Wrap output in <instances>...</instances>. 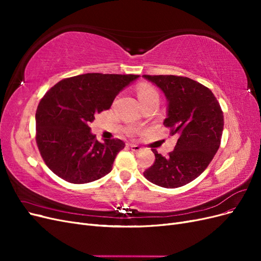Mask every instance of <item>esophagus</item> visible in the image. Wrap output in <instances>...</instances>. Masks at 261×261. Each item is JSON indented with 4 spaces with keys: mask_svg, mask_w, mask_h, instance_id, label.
I'll return each instance as SVG.
<instances>
[{
    "mask_svg": "<svg viewBox=\"0 0 261 261\" xmlns=\"http://www.w3.org/2000/svg\"><path fill=\"white\" fill-rule=\"evenodd\" d=\"M129 147H130V149L133 150V151H139V150L141 149L140 146H138V145H136V144H130Z\"/></svg>",
    "mask_w": 261,
    "mask_h": 261,
    "instance_id": "obj_1",
    "label": "esophagus"
}]
</instances>
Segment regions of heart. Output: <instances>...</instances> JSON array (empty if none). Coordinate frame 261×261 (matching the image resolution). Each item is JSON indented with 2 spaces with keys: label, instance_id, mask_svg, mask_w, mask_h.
I'll return each mask as SVG.
<instances>
[{
  "label": "heart",
  "instance_id": "1",
  "mask_svg": "<svg viewBox=\"0 0 261 261\" xmlns=\"http://www.w3.org/2000/svg\"><path fill=\"white\" fill-rule=\"evenodd\" d=\"M136 92L143 106L149 103V102L159 100V93H158L153 86L149 84H139L136 88Z\"/></svg>",
  "mask_w": 261,
  "mask_h": 261
}]
</instances>
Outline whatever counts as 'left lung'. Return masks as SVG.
<instances>
[{
  "instance_id": "left-lung-1",
  "label": "left lung",
  "mask_w": 261,
  "mask_h": 261,
  "mask_svg": "<svg viewBox=\"0 0 261 261\" xmlns=\"http://www.w3.org/2000/svg\"><path fill=\"white\" fill-rule=\"evenodd\" d=\"M164 92L169 102L164 126L178 139L173 151L162 156L155 149L153 164L144 172L151 183L184 186L207 169L217 153L223 132V112L215 94L200 83L175 75H144Z\"/></svg>"
}]
</instances>
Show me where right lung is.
<instances>
[{
	"instance_id": "obj_1",
	"label": "right lung",
	"mask_w": 261,
	"mask_h": 261,
	"mask_svg": "<svg viewBox=\"0 0 261 261\" xmlns=\"http://www.w3.org/2000/svg\"><path fill=\"white\" fill-rule=\"evenodd\" d=\"M138 77L88 73L62 80L46 91L36 112V141L54 174L85 184L111 172L125 143L118 138L100 143L88 124L111 108L116 94Z\"/></svg>"
}]
</instances>
